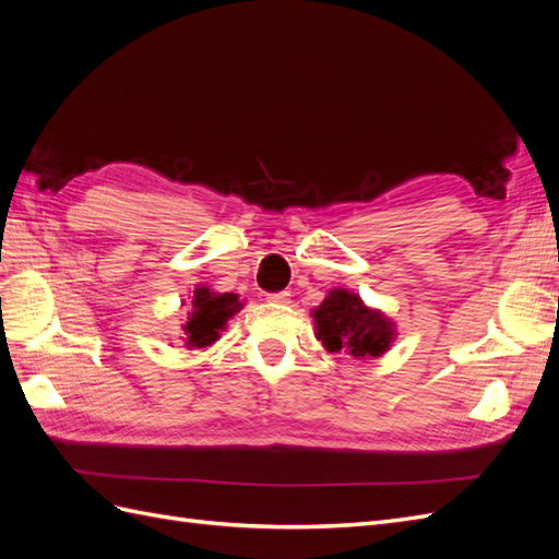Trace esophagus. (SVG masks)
Instances as JSON below:
<instances>
[{
  "instance_id": "obj_1",
  "label": "esophagus",
  "mask_w": 559,
  "mask_h": 559,
  "mask_svg": "<svg viewBox=\"0 0 559 559\" xmlns=\"http://www.w3.org/2000/svg\"><path fill=\"white\" fill-rule=\"evenodd\" d=\"M267 302H273V306H289V302H292V294H286V292L267 294Z\"/></svg>"
}]
</instances>
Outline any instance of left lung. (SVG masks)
<instances>
[{"mask_svg":"<svg viewBox=\"0 0 559 559\" xmlns=\"http://www.w3.org/2000/svg\"><path fill=\"white\" fill-rule=\"evenodd\" d=\"M314 335L329 352H345L354 359H376L392 347L396 324L378 308H368L359 294L331 289L312 310Z\"/></svg>","mask_w":559,"mask_h":559,"instance_id":"left-lung-1","label":"left lung"}]
</instances>
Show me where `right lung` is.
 <instances>
[{
	"label": "right lung",
	"instance_id": "add662e5",
	"mask_svg": "<svg viewBox=\"0 0 559 559\" xmlns=\"http://www.w3.org/2000/svg\"><path fill=\"white\" fill-rule=\"evenodd\" d=\"M181 306H189V314L181 324L183 345L189 349H205L222 337V331L245 308V302L238 294H216L210 286H198L191 300H181Z\"/></svg>",
	"mask_w": 559,
	"mask_h": 559
}]
</instances>
